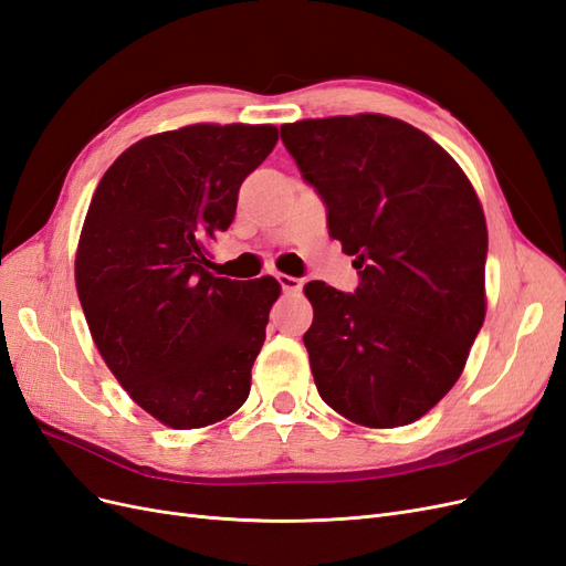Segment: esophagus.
I'll list each match as a JSON object with an SVG mask.
<instances>
[{"label": "esophagus", "instance_id": "34e87169", "mask_svg": "<svg viewBox=\"0 0 566 566\" xmlns=\"http://www.w3.org/2000/svg\"><path fill=\"white\" fill-rule=\"evenodd\" d=\"M276 281L283 293H300L302 290V281L295 276H287V273H276Z\"/></svg>", "mask_w": 566, "mask_h": 566}]
</instances>
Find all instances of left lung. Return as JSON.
Here are the masks:
<instances>
[{"instance_id": "1", "label": "left lung", "mask_w": 566, "mask_h": 566, "mask_svg": "<svg viewBox=\"0 0 566 566\" xmlns=\"http://www.w3.org/2000/svg\"><path fill=\"white\" fill-rule=\"evenodd\" d=\"M281 139L358 269L354 293L304 287L321 399L366 427L413 422L455 385L484 323L489 235L474 188L397 117L302 119Z\"/></svg>"}]
</instances>
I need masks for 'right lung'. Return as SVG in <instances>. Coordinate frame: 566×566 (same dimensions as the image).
<instances>
[{"label": "right lung", "instance_id": "add662e5", "mask_svg": "<svg viewBox=\"0 0 566 566\" xmlns=\"http://www.w3.org/2000/svg\"><path fill=\"white\" fill-rule=\"evenodd\" d=\"M279 142L273 125H191L136 142L98 181L75 281L117 382L175 430L224 420L250 394L276 279H217L205 256L238 191Z\"/></svg>", "mask_w": 566, "mask_h": 566}]
</instances>
